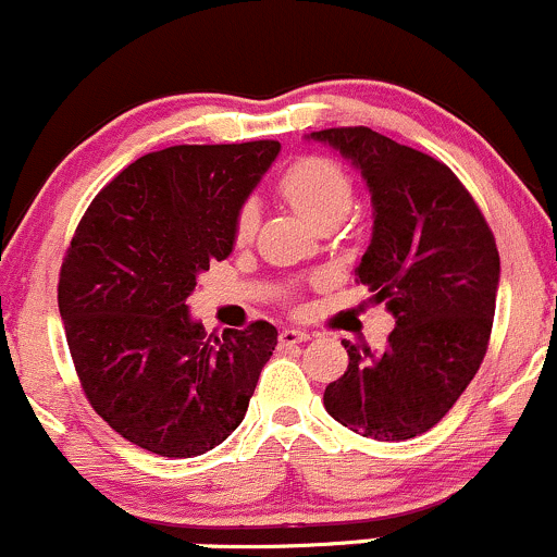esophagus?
Instances as JSON below:
<instances>
[{
    "label": "esophagus",
    "instance_id": "obj_1",
    "mask_svg": "<svg viewBox=\"0 0 557 557\" xmlns=\"http://www.w3.org/2000/svg\"><path fill=\"white\" fill-rule=\"evenodd\" d=\"M281 345H297V343H305V339H310V332H305V329H281L278 334Z\"/></svg>",
    "mask_w": 557,
    "mask_h": 557
}]
</instances>
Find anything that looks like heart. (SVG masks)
Instances as JSON below:
<instances>
[{"label":"heart","mask_w":557,"mask_h":557,"mask_svg":"<svg viewBox=\"0 0 557 557\" xmlns=\"http://www.w3.org/2000/svg\"><path fill=\"white\" fill-rule=\"evenodd\" d=\"M276 190L286 205L321 231L334 228L339 220L348 218L356 201L350 172L339 161L319 153L292 161L278 175ZM255 231L257 209L252 201H244L233 214V242L249 244Z\"/></svg>","instance_id":"1"}]
</instances>
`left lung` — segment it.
Listing matches in <instances>:
<instances>
[{"label":"left lung","mask_w":557,"mask_h":557,"mask_svg":"<svg viewBox=\"0 0 557 557\" xmlns=\"http://www.w3.org/2000/svg\"><path fill=\"white\" fill-rule=\"evenodd\" d=\"M367 177L374 233L356 276L396 315L382 352L343 343L350 363L324 406L374 441H409L448 414L492 339L499 252L470 190L444 161L369 127L310 135Z\"/></svg>","instance_id":"1"}]
</instances>
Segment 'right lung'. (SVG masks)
Segmentation results:
<instances>
[{
  "instance_id": "right-lung-1",
  "label": "right lung",
  "mask_w": 557,
  "mask_h": 557,
  "mask_svg": "<svg viewBox=\"0 0 557 557\" xmlns=\"http://www.w3.org/2000/svg\"><path fill=\"white\" fill-rule=\"evenodd\" d=\"M278 140L172 146L119 172L87 207L58 276L65 343L95 411L129 444L185 459L247 414L276 350L268 321L223 339L188 315L196 276L233 249V214Z\"/></svg>"
}]
</instances>
